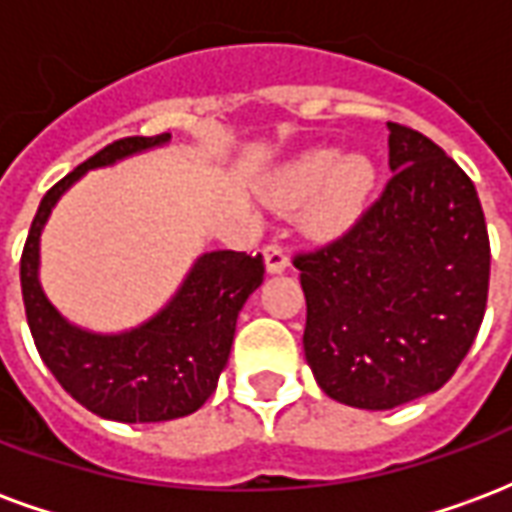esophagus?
<instances>
[{
  "label": "esophagus",
  "mask_w": 512,
  "mask_h": 512,
  "mask_svg": "<svg viewBox=\"0 0 512 512\" xmlns=\"http://www.w3.org/2000/svg\"><path fill=\"white\" fill-rule=\"evenodd\" d=\"M263 257H266L268 274H282V271L290 266V260H288V255H285V249H282L279 244H268L266 249H263Z\"/></svg>",
  "instance_id": "esophagus-1"
}]
</instances>
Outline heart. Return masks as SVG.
<instances>
[{"mask_svg":"<svg viewBox=\"0 0 512 512\" xmlns=\"http://www.w3.org/2000/svg\"><path fill=\"white\" fill-rule=\"evenodd\" d=\"M373 180L376 167L362 153L340 156L334 147H315L279 169L277 178L268 183V200L296 205L312 193L304 219L312 230L329 233L354 219L367 191L373 189Z\"/></svg>","mask_w":512,"mask_h":512,"instance_id":"1","label":"heart"}]
</instances>
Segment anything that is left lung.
Returning a JSON list of instances; mask_svg holds the SVG:
<instances>
[{
  "label": "left lung",
  "instance_id": "1",
  "mask_svg": "<svg viewBox=\"0 0 512 512\" xmlns=\"http://www.w3.org/2000/svg\"><path fill=\"white\" fill-rule=\"evenodd\" d=\"M386 189L340 238L299 252L304 354L326 395L403 406L452 378L480 332L491 244L472 178L436 142L389 123Z\"/></svg>",
  "mask_w": 512,
  "mask_h": 512
}]
</instances>
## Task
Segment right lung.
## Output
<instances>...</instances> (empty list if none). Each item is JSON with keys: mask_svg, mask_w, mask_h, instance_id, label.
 <instances>
[{"mask_svg": "<svg viewBox=\"0 0 512 512\" xmlns=\"http://www.w3.org/2000/svg\"><path fill=\"white\" fill-rule=\"evenodd\" d=\"M167 139L169 134L117 139L54 183L21 252V296L40 359L73 400L115 422H167L197 411L227 365L238 312L266 274L263 255L208 252L164 310L120 334L84 332L51 307L38 282L40 233L51 208L87 169L109 167Z\"/></svg>", "mask_w": 512, "mask_h": 512, "instance_id": "1", "label": "right lung"}]
</instances>
